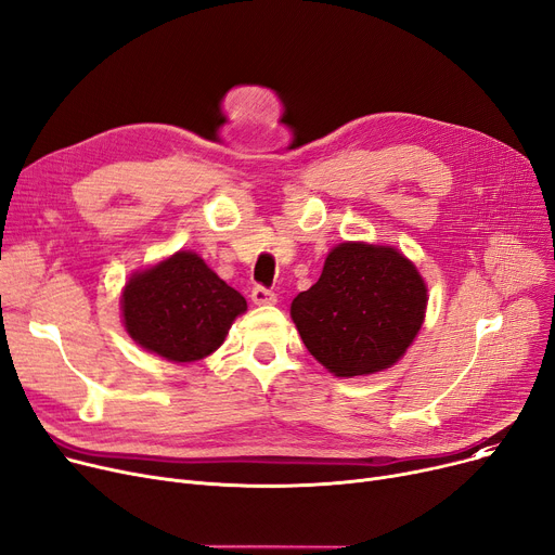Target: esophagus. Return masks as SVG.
I'll return each mask as SVG.
<instances>
[{
	"label": "esophagus",
	"mask_w": 555,
	"mask_h": 555,
	"mask_svg": "<svg viewBox=\"0 0 555 555\" xmlns=\"http://www.w3.org/2000/svg\"><path fill=\"white\" fill-rule=\"evenodd\" d=\"M251 301H254L256 306H274V304H276V295L272 293V289H268V287L256 285V287L251 289Z\"/></svg>",
	"instance_id": "34e87169"
}]
</instances>
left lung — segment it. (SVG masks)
<instances>
[{
	"label": "left lung",
	"mask_w": 555,
	"mask_h": 555,
	"mask_svg": "<svg viewBox=\"0 0 555 555\" xmlns=\"http://www.w3.org/2000/svg\"><path fill=\"white\" fill-rule=\"evenodd\" d=\"M427 285L396 247L341 243L319 281L289 306L310 351L337 377L393 366L418 335Z\"/></svg>",
	"instance_id": "obj_1"
}]
</instances>
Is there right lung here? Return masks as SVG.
<instances>
[{"instance_id":"obj_1","label":"right lung","mask_w":555,"mask_h":555,"mask_svg":"<svg viewBox=\"0 0 555 555\" xmlns=\"http://www.w3.org/2000/svg\"><path fill=\"white\" fill-rule=\"evenodd\" d=\"M121 310L141 348L186 364L218 351L247 301L195 251H178L130 276Z\"/></svg>"}]
</instances>
